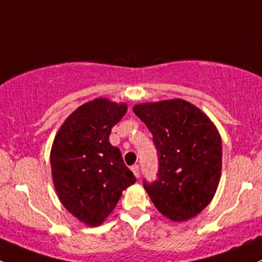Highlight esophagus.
Wrapping results in <instances>:
<instances>
[{
    "label": "esophagus",
    "instance_id": "obj_1",
    "mask_svg": "<svg viewBox=\"0 0 262 262\" xmlns=\"http://www.w3.org/2000/svg\"><path fill=\"white\" fill-rule=\"evenodd\" d=\"M131 170L135 174V177L140 178V168H139V165H132L131 166Z\"/></svg>",
    "mask_w": 262,
    "mask_h": 262
}]
</instances>
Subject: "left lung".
<instances>
[{
  "instance_id": "8db88e82",
  "label": "left lung",
  "mask_w": 262,
  "mask_h": 262,
  "mask_svg": "<svg viewBox=\"0 0 262 262\" xmlns=\"http://www.w3.org/2000/svg\"><path fill=\"white\" fill-rule=\"evenodd\" d=\"M134 112L152 134L158 179L144 188L174 222L195 217L211 203L222 170V140L214 123L184 99L140 103Z\"/></svg>"
}]
</instances>
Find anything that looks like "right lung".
<instances>
[{"label": "right lung", "instance_id": "right-lung-1", "mask_svg": "<svg viewBox=\"0 0 262 262\" xmlns=\"http://www.w3.org/2000/svg\"><path fill=\"white\" fill-rule=\"evenodd\" d=\"M127 104L96 98L78 107L55 135L50 151L51 177L61 204L80 222L99 226L122 191L136 182L110 134Z\"/></svg>", "mask_w": 262, "mask_h": 262}]
</instances>
